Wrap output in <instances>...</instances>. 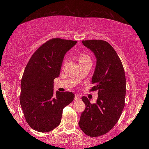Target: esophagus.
<instances>
[{
	"label": "esophagus",
	"instance_id": "34e87169",
	"mask_svg": "<svg viewBox=\"0 0 149 149\" xmlns=\"http://www.w3.org/2000/svg\"><path fill=\"white\" fill-rule=\"evenodd\" d=\"M75 100H77V101H79V100H81V96L79 95H76L75 96Z\"/></svg>",
	"mask_w": 149,
	"mask_h": 149
}]
</instances>
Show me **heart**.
<instances>
[{"mask_svg":"<svg viewBox=\"0 0 149 149\" xmlns=\"http://www.w3.org/2000/svg\"><path fill=\"white\" fill-rule=\"evenodd\" d=\"M87 60H91L90 57L88 56L87 54L82 53V54H81L79 55V63L87 61Z\"/></svg>","mask_w":149,"mask_h":149,"instance_id":"b5f03b06","label":"heart"}]
</instances>
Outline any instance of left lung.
<instances>
[{
  "label": "left lung",
  "instance_id": "left-lung-1",
  "mask_svg": "<svg viewBox=\"0 0 149 149\" xmlns=\"http://www.w3.org/2000/svg\"><path fill=\"white\" fill-rule=\"evenodd\" d=\"M82 43L97 59L91 91H97L99 97L95 104L86 97L81 98L85 109L81 114L79 125L87 135L99 137L112 129L122 113L126 93L125 72L116 52L108 42L87 40Z\"/></svg>",
  "mask_w": 149,
  "mask_h": 149
}]
</instances>
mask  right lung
<instances>
[{
	"label": "right lung",
	"mask_w": 149,
	"mask_h": 149,
	"mask_svg": "<svg viewBox=\"0 0 149 149\" xmlns=\"http://www.w3.org/2000/svg\"><path fill=\"white\" fill-rule=\"evenodd\" d=\"M76 41L54 38L42 45L29 59L21 81L20 104L32 129L53 130L61 122L62 110L74 99L72 92H56L54 79L59 76L66 52Z\"/></svg>",
	"instance_id": "right-lung-1"
}]
</instances>
